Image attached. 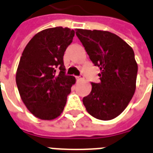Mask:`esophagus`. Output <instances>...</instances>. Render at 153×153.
I'll return each mask as SVG.
<instances>
[{
	"mask_svg": "<svg viewBox=\"0 0 153 153\" xmlns=\"http://www.w3.org/2000/svg\"><path fill=\"white\" fill-rule=\"evenodd\" d=\"M75 78H76V80L78 81V82H80V81H82L83 79H84V78H83L82 75H80V76H76Z\"/></svg>",
	"mask_w": 153,
	"mask_h": 153,
	"instance_id": "obj_1",
	"label": "esophagus"
}]
</instances>
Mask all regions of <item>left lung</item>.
<instances>
[{"label":"left lung","instance_id":"left-lung-1","mask_svg":"<svg viewBox=\"0 0 153 153\" xmlns=\"http://www.w3.org/2000/svg\"><path fill=\"white\" fill-rule=\"evenodd\" d=\"M76 35L101 71L100 82H91V91L83 98V104L95 119H115L128 106L136 88L138 65L133 50L107 30L76 29Z\"/></svg>","mask_w":153,"mask_h":153}]
</instances>
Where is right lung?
I'll use <instances>...</instances> for the list:
<instances>
[{"label": "right lung", "mask_w": 153, "mask_h": 153, "mask_svg": "<svg viewBox=\"0 0 153 153\" xmlns=\"http://www.w3.org/2000/svg\"><path fill=\"white\" fill-rule=\"evenodd\" d=\"M74 36L75 30L68 27L45 29L30 39L22 53L16 83L24 104L38 119L52 120L59 116L76 82L75 77L65 75L63 62Z\"/></svg>", "instance_id": "obj_1"}]
</instances>
